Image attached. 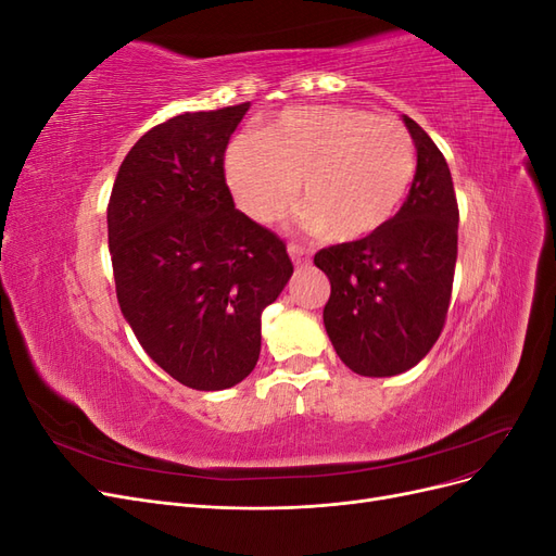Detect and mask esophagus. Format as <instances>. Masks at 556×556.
<instances>
[{"instance_id":"34e87169","label":"esophagus","mask_w":556,"mask_h":556,"mask_svg":"<svg viewBox=\"0 0 556 556\" xmlns=\"http://www.w3.org/2000/svg\"><path fill=\"white\" fill-rule=\"evenodd\" d=\"M288 252H290V257H292V262H294L296 266H304V264H308V262H311L308 250H306V248H301V245H296V243H290V245H288Z\"/></svg>"}]
</instances>
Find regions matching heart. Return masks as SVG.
I'll list each match as a JSON object with an SVG mask.
<instances>
[{"label": "heart", "instance_id": "heart-1", "mask_svg": "<svg viewBox=\"0 0 556 556\" xmlns=\"http://www.w3.org/2000/svg\"><path fill=\"white\" fill-rule=\"evenodd\" d=\"M227 182L255 223H276L299 192L311 231L336 241L371 237L392 220L415 178V143L394 117L345 106H308L278 115L262 137L227 150Z\"/></svg>", "mask_w": 556, "mask_h": 556}]
</instances>
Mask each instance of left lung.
I'll list each match as a JSON object with an SVG mask.
<instances>
[{"instance_id": "1", "label": "left lung", "mask_w": 556, "mask_h": 556, "mask_svg": "<svg viewBox=\"0 0 556 556\" xmlns=\"http://www.w3.org/2000/svg\"><path fill=\"white\" fill-rule=\"evenodd\" d=\"M417 172L399 213L359 241L323 248L331 282L325 329L341 362L368 378L408 371L439 341L457 264L459 206L443 153L403 115Z\"/></svg>"}]
</instances>
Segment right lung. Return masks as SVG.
Wrapping results in <instances>:
<instances>
[{
    "label": "right lung",
    "mask_w": 556,
    "mask_h": 556,
    "mask_svg": "<svg viewBox=\"0 0 556 556\" xmlns=\"http://www.w3.org/2000/svg\"><path fill=\"white\" fill-rule=\"evenodd\" d=\"M250 104L182 113L134 143L109 199L117 304L174 380L227 390L260 359L262 313L294 266L285 241L233 206L225 150Z\"/></svg>",
    "instance_id": "1"
}]
</instances>
